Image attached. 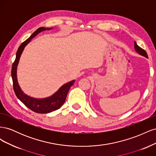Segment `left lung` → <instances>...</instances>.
Returning a JSON list of instances; mask_svg holds the SVG:
<instances>
[{
    "instance_id": "left-lung-1",
    "label": "left lung",
    "mask_w": 156,
    "mask_h": 156,
    "mask_svg": "<svg viewBox=\"0 0 156 156\" xmlns=\"http://www.w3.org/2000/svg\"><path fill=\"white\" fill-rule=\"evenodd\" d=\"M134 45H135L134 48H135L136 53H138L139 55L144 56V57H146V58H148V55H147V53H146V52L142 48H140V47L137 44H136V41L134 42Z\"/></svg>"
}]
</instances>
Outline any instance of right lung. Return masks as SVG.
Segmentation results:
<instances>
[{"instance_id":"right-lung-1","label":"right lung","mask_w":156,"mask_h":156,"mask_svg":"<svg viewBox=\"0 0 156 156\" xmlns=\"http://www.w3.org/2000/svg\"><path fill=\"white\" fill-rule=\"evenodd\" d=\"M51 29H52V28L40 27L39 29H37L33 33L29 38L24 42H23L17 49L16 53V58L12 64V77L13 81V90L15 92L17 98L23 104L26 105L28 108H29L30 110L37 113H44V114L57 110L64 104L69 90L73 84L75 80L64 84L58 90V91H56L53 95L48 98L41 99L34 98L27 95L26 94L22 91L17 81V68L19 62H20L21 55L25 46L29 43L33 37H34L41 32L45 31L46 30H49Z\"/></svg>"}]
</instances>
